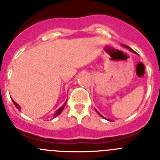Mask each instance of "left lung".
I'll list each match as a JSON object with an SVG mask.
<instances>
[{
  "label": "left lung",
  "instance_id": "8db88e82",
  "mask_svg": "<svg viewBox=\"0 0 160 160\" xmlns=\"http://www.w3.org/2000/svg\"><path fill=\"white\" fill-rule=\"evenodd\" d=\"M122 46H124V47H126V48H128V49H129V50H131V52H133V53H136V52H135V51H134V50H133V49H131V48H130V47H128V46H124V45H122ZM95 111H96V110H95ZM97 113H98V114H99L100 116H101V117H102V118H104V117H103L102 115V114H100V113H98V111H97ZM106 119H107V120H109V119H107V118H106ZM109 121H110V120H109Z\"/></svg>",
  "mask_w": 160,
  "mask_h": 160
}]
</instances>
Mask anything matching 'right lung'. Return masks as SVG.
Here are the masks:
<instances>
[{
    "label": "right lung",
    "instance_id": "right-lung-1",
    "mask_svg": "<svg viewBox=\"0 0 160 160\" xmlns=\"http://www.w3.org/2000/svg\"><path fill=\"white\" fill-rule=\"evenodd\" d=\"M66 102H67V100H66V102H65L64 104H63V106H62V107H61L60 108L58 109V110H57V111H56V112H55L54 115H53V118H55V117H57L58 115H59V114H60L61 113H62V111H63V109H64L65 106H66ZM12 102H13V104H14V105H15V107H16L17 108H18V110H19V111H20V109H21V107H20V106L18 105V103H17L16 102H14L13 100H12Z\"/></svg>",
    "mask_w": 160,
    "mask_h": 160
}]
</instances>
